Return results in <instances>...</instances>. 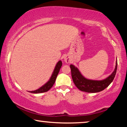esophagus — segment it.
<instances>
[{
	"label": "esophagus",
	"instance_id": "obj_1",
	"mask_svg": "<svg viewBox=\"0 0 127 127\" xmlns=\"http://www.w3.org/2000/svg\"><path fill=\"white\" fill-rule=\"evenodd\" d=\"M64 61H65L66 63H69L70 62V58L68 56H65L64 57Z\"/></svg>",
	"mask_w": 127,
	"mask_h": 127
}]
</instances>
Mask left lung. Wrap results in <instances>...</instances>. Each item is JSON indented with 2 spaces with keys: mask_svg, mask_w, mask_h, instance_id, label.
<instances>
[{
  "mask_svg": "<svg viewBox=\"0 0 127 127\" xmlns=\"http://www.w3.org/2000/svg\"><path fill=\"white\" fill-rule=\"evenodd\" d=\"M70 67L73 81L78 89L86 93H95L103 91L113 80L117 72V61H116L115 69L112 73L107 78L101 80H94L86 79L81 74L77 67L74 66L73 65H70Z\"/></svg>",
  "mask_w": 127,
  "mask_h": 127,
  "instance_id": "8db88e82",
  "label": "left lung"
}]
</instances>
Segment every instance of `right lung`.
Listing matches in <instances>:
<instances>
[{"mask_svg": "<svg viewBox=\"0 0 127 127\" xmlns=\"http://www.w3.org/2000/svg\"><path fill=\"white\" fill-rule=\"evenodd\" d=\"M62 62L61 61H59L57 62L56 65H55L54 70L53 74H52L49 80H48L44 85H43V86H41L40 88H39V89L34 90V91H29V93L33 94H39L45 93V92L48 91V90L53 86L54 84L55 83V80H56V78L57 77V76H58V73L60 72V70L61 67L62 66Z\"/></svg>", "mask_w": 127, "mask_h": 127, "instance_id": "obj_1", "label": "right lung"}]
</instances>
